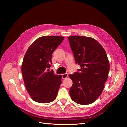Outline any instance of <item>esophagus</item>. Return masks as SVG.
<instances>
[{
    "instance_id": "esophagus-1",
    "label": "esophagus",
    "mask_w": 127,
    "mask_h": 127,
    "mask_svg": "<svg viewBox=\"0 0 127 127\" xmlns=\"http://www.w3.org/2000/svg\"><path fill=\"white\" fill-rule=\"evenodd\" d=\"M68 74H63L62 75V78L63 79H66L68 77Z\"/></svg>"
}]
</instances>
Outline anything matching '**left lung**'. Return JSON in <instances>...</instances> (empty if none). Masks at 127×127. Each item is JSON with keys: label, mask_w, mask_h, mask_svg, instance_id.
Returning a JSON list of instances; mask_svg holds the SVG:
<instances>
[{"label": "left lung", "mask_w": 127, "mask_h": 127, "mask_svg": "<svg viewBox=\"0 0 127 127\" xmlns=\"http://www.w3.org/2000/svg\"><path fill=\"white\" fill-rule=\"evenodd\" d=\"M68 39L76 63L80 67L79 72L69 75L73 82L71 98L79 104H90L103 91L110 70L109 59L104 49L93 38L71 36Z\"/></svg>", "instance_id": "1"}]
</instances>
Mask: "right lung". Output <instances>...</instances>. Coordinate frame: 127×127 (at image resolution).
I'll list each match as a JSON object with an SVG mask.
<instances>
[{
  "label": "right lung",
  "instance_id": "right-lung-1",
  "mask_svg": "<svg viewBox=\"0 0 127 127\" xmlns=\"http://www.w3.org/2000/svg\"><path fill=\"white\" fill-rule=\"evenodd\" d=\"M64 37L44 36L38 38L31 44L24 55L22 74L25 87L35 102L48 103L56 98L61 75L49 71L52 55Z\"/></svg>",
  "mask_w": 127,
  "mask_h": 127
}]
</instances>
